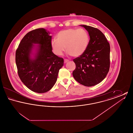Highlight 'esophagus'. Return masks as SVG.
Here are the masks:
<instances>
[{"mask_svg":"<svg viewBox=\"0 0 133 133\" xmlns=\"http://www.w3.org/2000/svg\"><path fill=\"white\" fill-rule=\"evenodd\" d=\"M68 61H69V60H68V59H64V63H67V62H68Z\"/></svg>","mask_w":133,"mask_h":133,"instance_id":"1","label":"esophagus"}]
</instances>
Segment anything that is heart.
<instances>
[{"mask_svg":"<svg viewBox=\"0 0 133 133\" xmlns=\"http://www.w3.org/2000/svg\"><path fill=\"white\" fill-rule=\"evenodd\" d=\"M56 39H53L51 45L54 53L61 55L65 49L74 57L82 55L86 50L89 43L87 31L83 28H70L59 32Z\"/></svg>","mask_w":133,"mask_h":133,"instance_id":"heart-1","label":"heart"}]
</instances>
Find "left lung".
I'll return each instance as SVG.
<instances>
[{"label": "left lung", "mask_w": 133, "mask_h": 133, "mask_svg": "<svg viewBox=\"0 0 133 133\" xmlns=\"http://www.w3.org/2000/svg\"><path fill=\"white\" fill-rule=\"evenodd\" d=\"M88 32L90 41L85 52L73 59L76 68L73 76L80 84L91 87L102 82L110 68V46L104 34L98 29L81 25Z\"/></svg>", "instance_id": "1"}]
</instances>
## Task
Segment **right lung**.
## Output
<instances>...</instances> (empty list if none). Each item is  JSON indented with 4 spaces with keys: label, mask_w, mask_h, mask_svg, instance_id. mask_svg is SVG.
Listing matches in <instances>:
<instances>
[{
    "label": "right lung",
    "mask_w": 133,
    "mask_h": 133,
    "mask_svg": "<svg viewBox=\"0 0 133 133\" xmlns=\"http://www.w3.org/2000/svg\"><path fill=\"white\" fill-rule=\"evenodd\" d=\"M49 34L44 28L29 32L16 51L15 61L20 80L28 88L38 93L47 92L53 87L59 70L64 65L63 59L52 51V36ZM35 47L37 52L32 58V50Z\"/></svg>",
    "instance_id": "1"
}]
</instances>
